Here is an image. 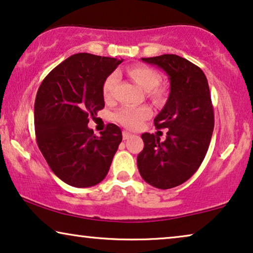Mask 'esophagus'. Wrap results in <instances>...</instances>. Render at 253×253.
Here are the masks:
<instances>
[{"label": "esophagus", "instance_id": "34e87169", "mask_svg": "<svg viewBox=\"0 0 253 253\" xmlns=\"http://www.w3.org/2000/svg\"><path fill=\"white\" fill-rule=\"evenodd\" d=\"M131 137H132V134H131L130 132H127V131H123V139H124V140L130 139Z\"/></svg>", "mask_w": 253, "mask_h": 253}]
</instances>
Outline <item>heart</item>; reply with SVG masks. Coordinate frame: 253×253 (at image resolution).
<instances>
[{
  "label": "heart",
  "instance_id": "1",
  "mask_svg": "<svg viewBox=\"0 0 253 253\" xmlns=\"http://www.w3.org/2000/svg\"><path fill=\"white\" fill-rule=\"evenodd\" d=\"M130 77L140 86L144 91L148 92L154 101H160L164 98V89L159 87L161 76L155 69L147 67V65H134L129 69ZM119 83V75L117 72H113L106 78L103 83V96L106 100H112L115 92L116 85ZM151 109L148 107H123L117 110L114 115L117 122L122 124L129 129H137L141 122L151 116Z\"/></svg>",
  "mask_w": 253,
  "mask_h": 253
}]
</instances>
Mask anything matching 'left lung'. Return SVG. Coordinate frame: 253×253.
Instances as JSON below:
<instances>
[{
    "label": "left lung",
    "mask_w": 253,
    "mask_h": 253,
    "mask_svg": "<svg viewBox=\"0 0 253 253\" xmlns=\"http://www.w3.org/2000/svg\"><path fill=\"white\" fill-rule=\"evenodd\" d=\"M168 76L170 92L154 119L158 129H168L166 139L143 133L144 150L138 154L140 176L158 189L181 185L197 171L209 150L214 113L209 83L200 68L178 55L141 58Z\"/></svg>",
    "instance_id": "8db88e82"
}]
</instances>
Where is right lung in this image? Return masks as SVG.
I'll return each mask as SVG.
<instances>
[{"mask_svg":"<svg viewBox=\"0 0 253 253\" xmlns=\"http://www.w3.org/2000/svg\"><path fill=\"white\" fill-rule=\"evenodd\" d=\"M122 60L79 53L46 76L34 102V127L48 166L75 188L96 185L108 174L122 131L109 123L95 136L88 117L105 107L103 83Z\"/></svg>","mask_w":253,"mask_h":253,"instance_id":"1","label":"right lung"}]
</instances>
